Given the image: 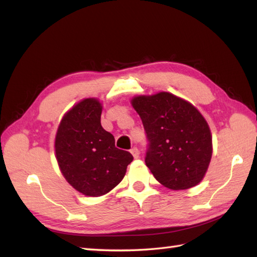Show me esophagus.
Masks as SVG:
<instances>
[{"label":"esophagus","mask_w":257,"mask_h":257,"mask_svg":"<svg viewBox=\"0 0 257 257\" xmlns=\"http://www.w3.org/2000/svg\"><path fill=\"white\" fill-rule=\"evenodd\" d=\"M130 152H132V155L134 156L135 159H138L140 152H139V150H138L137 147H134V148H133L132 150H130Z\"/></svg>","instance_id":"34e87169"}]
</instances>
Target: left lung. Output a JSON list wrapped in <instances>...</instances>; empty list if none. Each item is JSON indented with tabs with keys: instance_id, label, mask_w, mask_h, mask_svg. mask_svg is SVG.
<instances>
[{
	"instance_id": "8db88e82",
	"label": "left lung",
	"mask_w": 257,
	"mask_h": 257,
	"mask_svg": "<svg viewBox=\"0 0 257 257\" xmlns=\"http://www.w3.org/2000/svg\"><path fill=\"white\" fill-rule=\"evenodd\" d=\"M132 105L149 141L146 165L166 188L187 190L203 180L212 158L209 124L192 103L167 91L136 96Z\"/></svg>"
}]
</instances>
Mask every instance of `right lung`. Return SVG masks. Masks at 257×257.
<instances>
[{
	"label": "right lung",
	"instance_id": "1",
	"mask_svg": "<svg viewBox=\"0 0 257 257\" xmlns=\"http://www.w3.org/2000/svg\"><path fill=\"white\" fill-rule=\"evenodd\" d=\"M102 106L86 98L64 114L55 137V154L64 178L86 196H101L123 179L134 160L114 147L113 136L101 127Z\"/></svg>",
	"mask_w": 257,
	"mask_h": 257
}]
</instances>
